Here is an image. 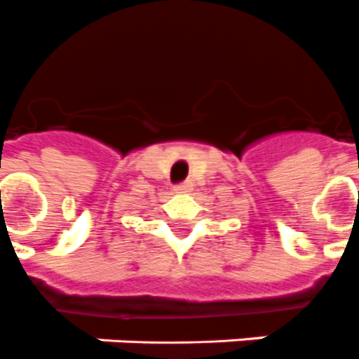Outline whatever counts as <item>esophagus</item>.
Here are the masks:
<instances>
[{"label":"esophagus","mask_w":359,"mask_h":359,"mask_svg":"<svg viewBox=\"0 0 359 359\" xmlns=\"http://www.w3.org/2000/svg\"><path fill=\"white\" fill-rule=\"evenodd\" d=\"M176 194H189L193 191V182H185L182 185H176V187L172 189Z\"/></svg>","instance_id":"34e87169"}]
</instances>
